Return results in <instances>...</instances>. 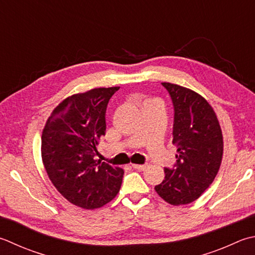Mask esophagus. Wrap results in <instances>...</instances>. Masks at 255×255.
<instances>
[{"label": "esophagus", "instance_id": "34e87169", "mask_svg": "<svg viewBox=\"0 0 255 255\" xmlns=\"http://www.w3.org/2000/svg\"><path fill=\"white\" fill-rule=\"evenodd\" d=\"M131 167L133 169H137V170L143 171V170H146V169H147V164H136V163H132Z\"/></svg>", "mask_w": 255, "mask_h": 255}]
</instances>
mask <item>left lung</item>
Returning a JSON list of instances; mask_svg holds the SVG:
<instances>
[{
  "label": "left lung",
  "instance_id": "obj_1",
  "mask_svg": "<svg viewBox=\"0 0 255 255\" xmlns=\"http://www.w3.org/2000/svg\"><path fill=\"white\" fill-rule=\"evenodd\" d=\"M162 85L174 107L172 143L177 147V163L164 168L163 181L154 190L169 204L184 206L196 201L213 182L222 162L223 136L206 98L180 85Z\"/></svg>",
  "mask_w": 255,
  "mask_h": 255
}]
</instances>
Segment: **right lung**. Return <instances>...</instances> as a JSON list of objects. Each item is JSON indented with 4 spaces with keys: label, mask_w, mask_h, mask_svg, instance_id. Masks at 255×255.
<instances>
[{
    "label": "right lung",
    "mask_w": 255,
    "mask_h": 255,
    "mask_svg": "<svg viewBox=\"0 0 255 255\" xmlns=\"http://www.w3.org/2000/svg\"><path fill=\"white\" fill-rule=\"evenodd\" d=\"M119 87L93 88L65 98L42 133V161L57 191L79 208L93 210L112 201L124 170L95 159L106 132V109Z\"/></svg>",
    "instance_id": "obj_1"
}]
</instances>
